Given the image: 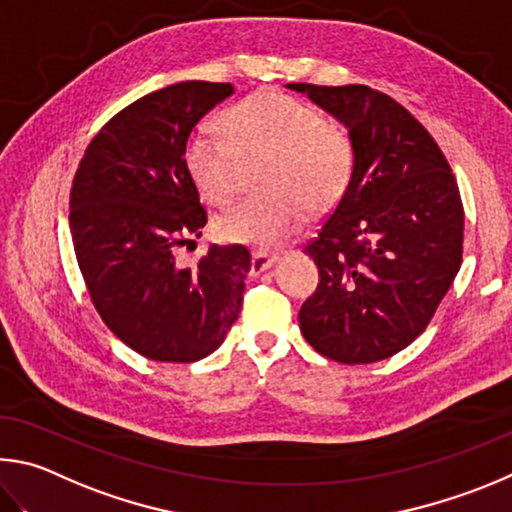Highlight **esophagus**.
Listing matches in <instances>:
<instances>
[{
    "instance_id": "esophagus-1",
    "label": "esophagus",
    "mask_w": 512,
    "mask_h": 512,
    "mask_svg": "<svg viewBox=\"0 0 512 512\" xmlns=\"http://www.w3.org/2000/svg\"><path fill=\"white\" fill-rule=\"evenodd\" d=\"M274 261H276L274 254H267V251H254V254H251V272L261 274L265 270H270Z\"/></svg>"
}]
</instances>
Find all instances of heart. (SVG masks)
I'll list each match as a JSON object with an SVG mask.
<instances>
[{
	"mask_svg": "<svg viewBox=\"0 0 512 512\" xmlns=\"http://www.w3.org/2000/svg\"><path fill=\"white\" fill-rule=\"evenodd\" d=\"M224 137L197 130L184 143L186 175L204 202L233 195L238 164L263 161L256 188L265 195L222 213L215 229L238 245L270 249L288 240L306 211H328L353 175V139L344 123L281 92H258L220 116Z\"/></svg>",
	"mask_w": 512,
	"mask_h": 512,
	"instance_id": "heart-1",
	"label": "heart"
}]
</instances>
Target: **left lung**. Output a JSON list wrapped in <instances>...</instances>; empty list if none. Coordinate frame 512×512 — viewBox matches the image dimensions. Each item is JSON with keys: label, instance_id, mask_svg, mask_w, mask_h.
Listing matches in <instances>:
<instances>
[{"label": "left lung", "instance_id": "1", "mask_svg": "<svg viewBox=\"0 0 512 512\" xmlns=\"http://www.w3.org/2000/svg\"><path fill=\"white\" fill-rule=\"evenodd\" d=\"M344 123L353 175L306 254L319 285L299 310L306 342L339 364L407 348L432 321L463 254L456 179L423 125L366 85H285Z\"/></svg>", "mask_w": 512, "mask_h": 512}]
</instances>
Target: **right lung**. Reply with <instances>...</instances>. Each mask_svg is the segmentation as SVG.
<instances>
[{
	"label": "right lung",
	"instance_id": "right-lung-1",
	"mask_svg": "<svg viewBox=\"0 0 512 512\" xmlns=\"http://www.w3.org/2000/svg\"><path fill=\"white\" fill-rule=\"evenodd\" d=\"M231 94V83L186 80L139 98L92 139L71 186V240L89 297L105 326L148 360H202L240 315L247 247L211 245L193 267L175 258L206 224L184 143Z\"/></svg>",
	"mask_w": 512,
	"mask_h": 512
}]
</instances>
